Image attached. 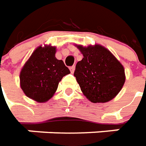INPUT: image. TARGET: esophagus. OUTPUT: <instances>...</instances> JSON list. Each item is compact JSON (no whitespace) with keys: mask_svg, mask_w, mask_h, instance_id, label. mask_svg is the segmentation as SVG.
<instances>
[{"mask_svg":"<svg viewBox=\"0 0 146 146\" xmlns=\"http://www.w3.org/2000/svg\"><path fill=\"white\" fill-rule=\"evenodd\" d=\"M69 69H70V72H71V73H74V70H75V66H72V67H70Z\"/></svg>","mask_w":146,"mask_h":146,"instance_id":"esophagus-1","label":"esophagus"}]
</instances>
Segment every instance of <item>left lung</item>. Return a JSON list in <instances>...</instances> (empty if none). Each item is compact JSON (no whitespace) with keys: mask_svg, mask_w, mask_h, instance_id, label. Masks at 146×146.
Segmentation results:
<instances>
[{"mask_svg":"<svg viewBox=\"0 0 146 146\" xmlns=\"http://www.w3.org/2000/svg\"><path fill=\"white\" fill-rule=\"evenodd\" d=\"M83 55L76 64L74 77L83 94L92 103H108L121 90L125 82L123 64L100 44H75Z\"/></svg>","mask_w":146,"mask_h":146,"instance_id":"obj_1","label":"left lung"}]
</instances>
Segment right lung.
<instances>
[{
	"label": "right lung",
	"instance_id": "add662e5",
	"mask_svg": "<svg viewBox=\"0 0 146 146\" xmlns=\"http://www.w3.org/2000/svg\"><path fill=\"white\" fill-rule=\"evenodd\" d=\"M56 47L38 46L20 72V86L28 98L38 103L52 98L61 79L70 73L63 60L56 57Z\"/></svg>",
	"mask_w": 146,
	"mask_h": 146
}]
</instances>
